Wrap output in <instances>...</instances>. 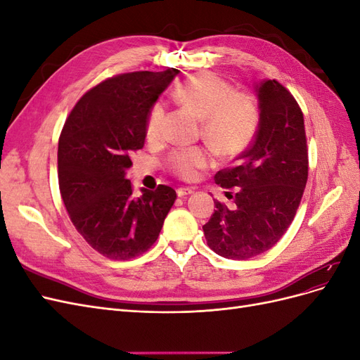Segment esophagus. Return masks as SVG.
Segmentation results:
<instances>
[{
    "label": "esophagus",
    "instance_id": "esophagus-1",
    "mask_svg": "<svg viewBox=\"0 0 360 360\" xmlns=\"http://www.w3.org/2000/svg\"><path fill=\"white\" fill-rule=\"evenodd\" d=\"M191 193H193L192 188H179L177 189L179 197H188V195H191Z\"/></svg>",
    "mask_w": 360,
    "mask_h": 360
}]
</instances>
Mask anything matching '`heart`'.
Wrapping results in <instances>:
<instances>
[{
  "mask_svg": "<svg viewBox=\"0 0 360 360\" xmlns=\"http://www.w3.org/2000/svg\"><path fill=\"white\" fill-rule=\"evenodd\" d=\"M174 97L202 118V135L219 153L230 156L242 151L254 136L258 123V108L246 93L233 91V85L213 73H202L184 81L174 90ZM163 120L162 103L151 106L146 122V134L156 138ZM205 148L177 150L171 158V165L184 179H193L198 169L210 162Z\"/></svg>",
  "mask_w": 360,
  "mask_h": 360,
  "instance_id": "b5f03b06",
  "label": "heart"
}]
</instances>
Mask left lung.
<instances>
[{"label": "left lung", "instance_id": "8db88e82", "mask_svg": "<svg viewBox=\"0 0 360 360\" xmlns=\"http://www.w3.org/2000/svg\"><path fill=\"white\" fill-rule=\"evenodd\" d=\"M259 122L254 143L214 181L233 207L214 201L202 230L207 245L228 259H249L274 248L291 225L308 180L303 114L275 79L254 85Z\"/></svg>", "mask_w": 360, "mask_h": 360}]
</instances>
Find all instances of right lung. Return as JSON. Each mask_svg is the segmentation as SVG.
Instances as JSON below:
<instances>
[{"instance_id": "1", "label": "right lung", "mask_w": 360, "mask_h": 360, "mask_svg": "<svg viewBox=\"0 0 360 360\" xmlns=\"http://www.w3.org/2000/svg\"><path fill=\"white\" fill-rule=\"evenodd\" d=\"M179 73L117 75L86 91L66 120L58 141V183L70 221L97 252L129 259L151 248L176 201L159 184L135 197L126 171L144 147L151 106Z\"/></svg>"}]
</instances>
